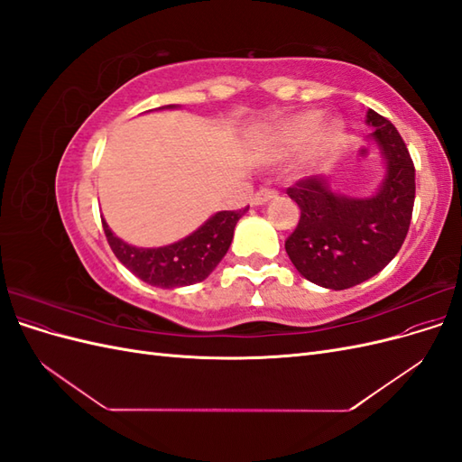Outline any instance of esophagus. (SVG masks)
I'll list each match as a JSON object with an SVG mask.
<instances>
[{
	"instance_id": "obj_1",
	"label": "esophagus",
	"mask_w": 462,
	"mask_h": 462,
	"mask_svg": "<svg viewBox=\"0 0 462 462\" xmlns=\"http://www.w3.org/2000/svg\"><path fill=\"white\" fill-rule=\"evenodd\" d=\"M273 199H277V192L272 190V189H263V190L256 192L253 199H250V204H253V206H262V204H268Z\"/></svg>"
}]
</instances>
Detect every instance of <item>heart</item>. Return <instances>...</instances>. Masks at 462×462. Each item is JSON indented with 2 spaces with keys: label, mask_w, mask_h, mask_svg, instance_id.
<instances>
[{
  "label": "heart",
  "mask_w": 462,
  "mask_h": 462,
  "mask_svg": "<svg viewBox=\"0 0 462 462\" xmlns=\"http://www.w3.org/2000/svg\"><path fill=\"white\" fill-rule=\"evenodd\" d=\"M324 121L326 116L316 109L304 111V114L283 121L265 138V153L270 158L282 160L292 156V153H299L312 143L309 153H306V163H316L319 158L328 156L331 150H335L343 134L341 121H333L326 127Z\"/></svg>",
  "instance_id": "b5f03b06"
}]
</instances>
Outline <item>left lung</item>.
I'll return each instance as SVG.
<instances>
[{
    "instance_id": "obj_1",
    "label": "left lung",
    "mask_w": 462,
    "mask_h": 462,
    "mask_svg": "<svg viewBox=\"0 0 462 462\" xmlns=\"http://www.w3.org/2000/svg\"><path fill=\"white\" fill-rule=\"evenodd\" d=\"M383 175L366 197L335 190L328 177L304 179L287 190L300 208L287 254L309 282L341 291L380 273L409 233L414 206V165L399 131L374 109L366 111Z\"/></svg>"
}]
</instances>
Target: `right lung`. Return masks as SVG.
Wrapping results in <instances>:
<instances>
[{
    "label": "right lung",
    "instance_id": "1",
    "mask_svg": "<svg viewBox=\"0 0 462 462\" xmlns=\"http://www.w3.org/2000/svg\"><path fill=\"white\" fill-rule=\"evenodd\" d=\"M158 109H179V106H163ZM248 208L239 212H217L208 217L202 226L177 243L143 248L125 243L109 229L102 217L107 243L117 260L144 283L162 289H179L200 283L212 273L227 254L233 233Z\"/></svg>",
    "mask_w": 462,
    "mask_h": 462
}]
</instances>
